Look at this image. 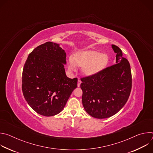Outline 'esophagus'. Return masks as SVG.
<instances>
[{
    "label": "esophagus",
    "mask_w": 153,
    "mask_h": 153,
    "mask_svg": "<svg viewBox=\"0 0 153 153\" xmlns=\"http://www.w3.org/2000/svg\"><path fill=\"white\" fill-rule=\"evenodd\" d=\"M80 83H81V80L80 79L78 80V82H77V86L79 87L80 86Z\"/></svg>",
    "instance_id": "1"
}]
</instances>
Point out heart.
Wrapping results in <instances>:
<instances>
[{
    "instance_id": "b5f03b06",
    "label": "heart",
    "mask_w": 153,
    "mask_h": 153,
    "mask_svg": "<svg viewBox=\"0 0 153 153\" xmlns=\"http://www.w3.org/2000/svg\"><path fill=\"white\" fill-rule=\"evenodd\" d=\"M108 62V57L106 54L93 50L80 51L74 56L71 55L68 57L67 67L71 73L76 72L77 66L82 67L85 75L91 76L101 71Z\"/></svg>"
}]
</instances>
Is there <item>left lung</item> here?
Returning a JSON list of instances; mask_svg holds the SVG:
<instances>
[{"label":"left lung","mask_w":153,"mask_h":153,"mask_svg":"<svg viewBox=\"0 0 153 153\" xmlns=\"http://www.w3.org/2000/svg\"><path fill=\"white\" fill-rule=\"evenodd\" d=\"M116 64L97 74L81 79L82 104L85 111L97 119H105L118 113L126 103L131 90V73L128 60L117 46Z\"/></svg>","instance_id":"obj_1"}]
</instances>
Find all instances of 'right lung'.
<instances>
[{
    "label": "right lung",
    "instance_id": "obj_1",
    "mask_svg": "<svg viewBox=\"0 0 153 153\" xmlns=\"http://www.w3.org/2000/svg\"><path fill=\"white\" fill-rule=\"evenodd\" d=\"M66 53L51 42L36 47L29 54L22 73V92L38 114L53 116L60 113L77 86V79L65 73Z\"/></svg>",
    "mask_w": 153,
    "mask_h": 153
}]
</instances>
